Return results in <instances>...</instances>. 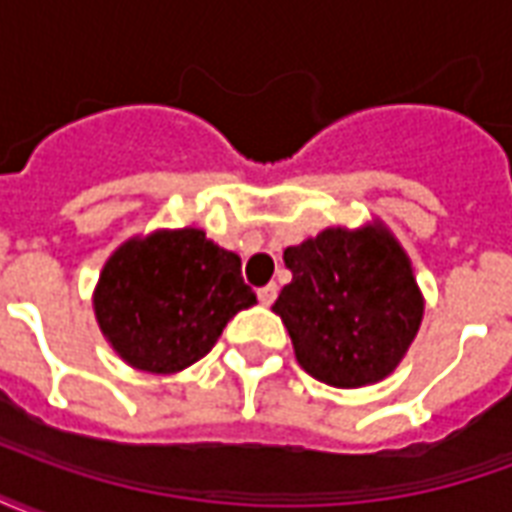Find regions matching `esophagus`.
<instances>
[{
    "label": "esophagus",
    "mask_w": 512,
    "mask_h": 512,
    "mask_svg": "<svg viewBox=\"0 0 512 512\" xmlns=\"http://www.w3.org/2000/svg\"><path fill=\"white\" fill-rule=\"evenodd\" d=\"M257 299H260V304L271 307V304H274V299H277V285L271 282V285H266V288L257 290Z\"/></svg>",
    "instance_id": "esophagus-1"
}]
</instances>
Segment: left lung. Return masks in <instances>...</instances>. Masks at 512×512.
I'll return each instance as SVG.
<instances>
[{
    "mask_svg": "<svg viewBox=\"0 0 512 512\" xmlns=\"http://www.w3.org/2000/svg\"><path fill=\"white\" fill-rule=\"evenodd\" d=\"M290 285L277 312L299 362L337 389L378 384L414 343L425 299L406 249L381 219L365 227H326L285 249Z\"/></svg>",
    "mask_w": 512,
    "mask_h": 512,
    "instance_id": "1",
    "label": "left lung"
}]
</instances>
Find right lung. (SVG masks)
<instances>
[{"label": "right lung", "instance_id": "1", "mask_svg": "<svg viewBox=\"0 0 512 512\" xmlns=\"http://www.w3.org/2000/svg\"><path fill=\"white\" fill-rule=\"evenodd\" d=\"M252 304L257 296L244 285L241 257L197 227L128 238L93 290L106 343L126 365L156 376L200 362L227 321Z\"/></svg>", "mask_w": 512, "mask_h": 512}]
</instances>
